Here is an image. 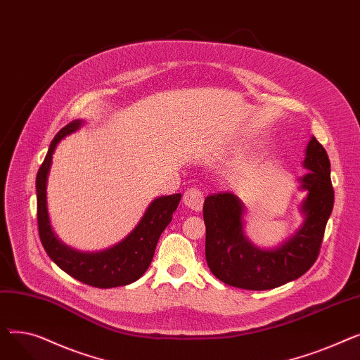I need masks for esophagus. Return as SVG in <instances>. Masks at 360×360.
<instances>
[{"mask_svg": "<svg viewBox=\"0 0 360 360\" xmlns=\"http://www.w3.org/2000/svg\"><path fill=\"white\" fill-rule=\"evenodd\" d=\"M184 204L194 212H201L204 204V194L197 190V188H191L184 194Z\"/></svg>", "mask_w": 360, "mask_h": 360, "instance_id": "esophagus-1", "label": "esophagus"}]
</instances>
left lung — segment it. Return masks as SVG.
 Returning a JSON list of instances; mask_svg holds the SVG:
<instances>
[{
  "instance_id": "left-lung-1",
  "label": "left lung",
  "mask_w": 360,
  "mask_h": 360,
  "mask_svg": "<svg viewBox=\"0 0 360 360\" xmlns=\"http://www.w3.org/2000/svg\"><path fill=\"white\" fill-rule=\"evenodd\" d=\"M302 165L309 169L297 178L299 190L307 193L299 204L304 221L274 248H259L245 235V205L239 197L226 191L205 198V259L210 271L226 285L247 290L274 289L312 267L334 205L330 160L315 137L305 148Z\"/></svg>"
}]
</instances>
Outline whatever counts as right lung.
Instances as JSON below:
<instances>
[{
    "instance_id": "1",
    "label": "right lung",
    "mask_w": 360,
    "mask_h": 360,
    "mask_svg": "<svg viewBox=\"0 0 360 360\" xmlns=\"http://www.w3.org/2000/svg\"><path fill=\"white\" fill-rule=\"evenodd\" d=\"M84 124L75 120L56 134L48 148V155L36 176L37 228L44 248L49 258L63 271L89 286L109 289L127 286L139 280L153 259L158 240L166 226L172 220L181 194L162 195L148 204L143 217L121 242L102 251H79L68 247L55 235L51 226L46 186L56 146Z\"/></svg>"
}]
</instances>
